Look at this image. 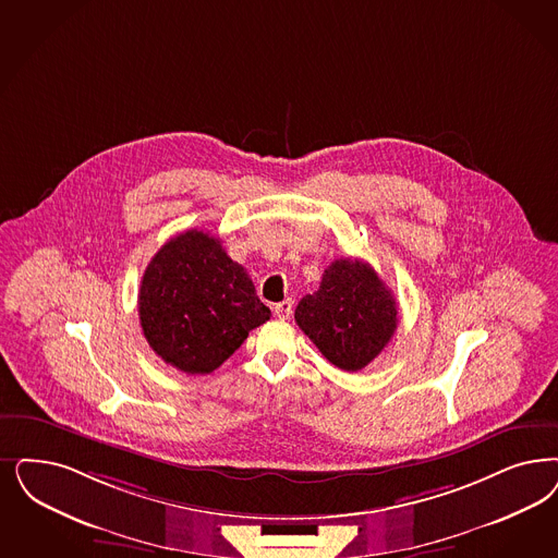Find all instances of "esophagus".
Listing matches in <instances>:
<instances>
[{
  "label": "esophagus",
  "mask_w": 558,
  "mask_h": 558,
  "mask_svg": "<svg viewBox=\"0 0 558 558\" xmlns=\"http://www.w3.org/2000/svg\"><path fill=\"white\" fill-rule=\"evenodd\" d=\"M274 313H276V317H278V319H289L290 315H292V301H282V303H278V305L274 307Z\"/></svg>",
  "instance_id": "esophagus-1"
}]
</instances>
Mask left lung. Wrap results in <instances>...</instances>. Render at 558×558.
Returning <instances> with one entry per match:
<instances>
[{
    "mask_svg": "<svg viewBox=\"0 0 558 558\" xmlns=\"http://www.w3.org/2000/svg\"><path fill=\"white\" fill-rule=\"evenodd\" d=\"M294 319L331 365L361 371L398 329V307L377 271L361 259H336L319 290L301 299Z\"/></svg>",
    "mask_w": 558,
    "mask_h": 558,
    "instance_id": "left-lung-1",
    "label": "left lung"
}]
</instances>
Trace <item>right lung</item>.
I'll return each instance as SVG.
<instances>
[{
  "mask_svg": "<svg viewBox=\"0 0 558 558\" xmlns=\"http://www.w3.org/2000/svg\"><path fill=\"white\" fill-rule=\"evenodd\" d=\"M137 313L154 352L187 375H208L266 324L250 274L208 232H181L142 276Z\"/></svg>",
  "mask_w": 558,
  "mask_h": 558,
  "instance_id": "1",
  "label": "right lung"
}]
</instances>
